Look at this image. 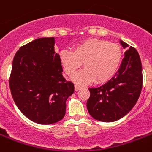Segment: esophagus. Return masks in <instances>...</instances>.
Returning <instances> with one entry per match:
<instances>
[{
    "mask_svg": "<svg viewBox=\"0 0 152 152\" xmlns=\"http://www.w3.org/2000/svg\"><path fill=\"white\" fill-rule=\"evenodd\" d=\"M81 88H82V87H81V86H77V85H75V91L80 90V89H81Z\"/></svg>",
    "mask_w": 152,
    "mask_h": 152,
    "instance_id": "34e87169",
    "label": "esophagus"
}]
</instances>
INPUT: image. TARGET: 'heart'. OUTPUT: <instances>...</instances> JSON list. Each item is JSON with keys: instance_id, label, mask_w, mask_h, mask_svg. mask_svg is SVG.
<instances>
[{"instance_id": "b5f03b06", "label": "heart", "mask_w": 152, "mask_h": 152, "mask_svg": "<svg viewBox=\"0 0 152 152\" xmlns=\"http://www.w3.org/2000/svg\"><path fill=\"white\" fill-rule=\"evenodd\" d=\"M122 60L119 45L99 38L86 39L77 44L74 51L63 49L59 53V61L67 75H74L83 63L85 68L72 77L79 85L108 81L117 72Z\"/></svg>"}]
</instances>
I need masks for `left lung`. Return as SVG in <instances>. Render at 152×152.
Returning a JSON list of instances; mask_svg holds the SVG:
<instances>
[{
  "instance_id": "1",
  "label": "left lung",
  "mask_w": 152,
  "mask_h": 152,
  "mask_svg": "<svg viewBox=\"0 0 152 152\" xmlns=\"http://www.w3.org/2000/svg\"><path fill=\"white\" fill-rule=\"evenodd\" d=\"M120 44L126 51L119 69L107 82L88 88V111L101 122H115L124 117L134 107L142 89V65L137 51L121 40Z\"/></svg>"
}]
</instances>
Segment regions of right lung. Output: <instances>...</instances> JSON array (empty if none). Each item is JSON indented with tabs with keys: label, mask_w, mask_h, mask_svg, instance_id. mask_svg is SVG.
I'll return each instance as SVG.
<instances>
[{
	"label": "right lung",
	"mask_w": 152,
	"mask_h": 152,
	"mask_svg": "<svg viewBox=\"0 0 152 152\" xmlns=\"http://www.w3.org/2000/svg\"><path fill=\"white\" fill-rule=\"evenodd\" d=\"M54 37H42L22 46L12 62L9 86L15 103L33 122L49 125L66 113L75 86L64 78Z\"/></svg>",
	"instance_id": "1"
}]
</instances>
